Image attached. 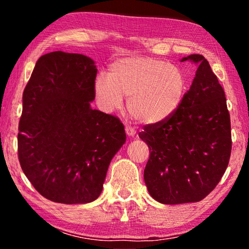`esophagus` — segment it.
<instances>
[{
	"mask_svg": "<svg viewBox=\"0 0 249 249\" xmlns=\"http://www.w3.org/2000/svg\"><path fill=\"white\" fill-rule=\"evenodd\" d=\"M125 132H126V134L128 135V136H130V137H133L135 134H136V130H135L132 126H128V125H126L125 126Z\"/></svg>",
	"mask_w": 249,
	"mask_h": 249,
	"instance_id": "1",
	"label": "esophagus"
}]
</instances>
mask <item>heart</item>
Here are the masks:
<instances>
[{
    "mask_svg": "<svg viewBox=\"0 0 249 249\" xmlns=\"http://www.w3.org/2000/svg\"><path fill=\"white\" fill-rule=\"evenodd\" d=\"M187 81L182 71L166 61L141 56L113 62L107 77L99 75L94 92L104 111L126 107L138 123L159 124L169 119L182 103Z\"/></svg>",
    "mask_w": 249,
    "mask_h": 249,
    "instance_id": "obj_1",
    "label": "heart"
}]
</instances>
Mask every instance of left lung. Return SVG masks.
<instances>
[{
  "label": "left lung",
  "instance_id": "8db88e82",
  "mask_svg": "<svg viewBox=\"0 0 249 249\" xmlns=\"http://www.w3.org/2000/svg\"><path fill=\"white\" fill-rule=\"evenodd\" d=\"M197 65L182 103L169 119L146 125L140 138L149 148L144 179L163 204L197 202L220 182L231 150V119L224 90L202 54L181 61Z\"/></svg>",
  "mask_w": 249,
  "mask_h": 249
}]
</instances>
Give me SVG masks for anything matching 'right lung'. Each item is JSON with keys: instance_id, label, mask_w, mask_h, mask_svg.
Here are the masks:
<instances>
[{"instance_id": "obj_1", "label": "right lung", "mask_w": 249, "mask_h": 249, "mask_svg": "<svg viewBox=\"0 0 249 249\" xmlns=\"http://www.w3.org/2000/svg\"><path fill=\"white\" fill-rule=\"evenodd\" d=\"M96 72L84 54L53 52L37 60L25 87L18 160L34 188L57 203L98 199L126 141L116 116L91 107Z\"/></svg>"}]
</instances>
